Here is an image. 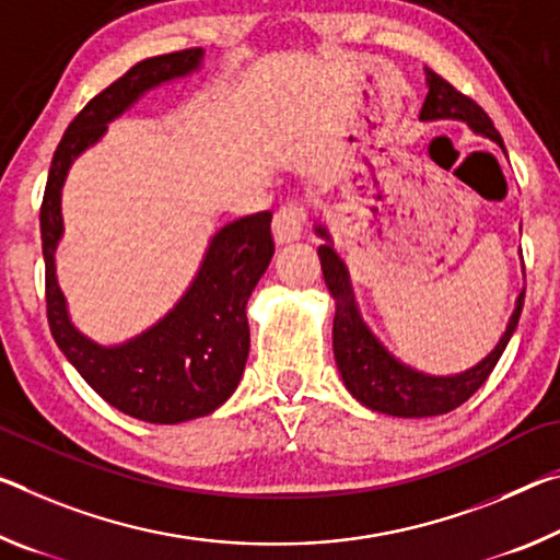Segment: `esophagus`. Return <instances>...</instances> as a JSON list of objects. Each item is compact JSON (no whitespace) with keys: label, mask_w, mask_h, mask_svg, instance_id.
<instances>
[{"label":"esophagus","mask_w":560,"mask_h":560,"mask_svg":"<svg viewBox=\"0 0 560 560\" xmlns=\"http://www.w3.org/2000/svg\"><path fill=\"white\" fill-rule=\"evenodd\" d=\"M304 221H306L304 207H299V203H287V207H281L277 211V217H273V224H271L273 242L281 244V246L291 244V242H299L301 232H304Z\"/></svg>","instance_id":"obj_1"}]
</instances>
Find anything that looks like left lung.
<instances>
[{
  "mask_svg": "<svg viewBox=\"0 0 560 560\" xmlns=\"http://www.w3.org/2000/svg\"><path fill=\"white\" fill-rule=\"evenodd\" d=\"M425 86H429V94H425L421 109V121H464L474 135L491 139L505 154L503 139L481 106L468 100V96L458 94L446 79H441L431 69H425ZM314 232L318 238H324V244L318 246V259H322L324 281L331 291L336 306L334 359L346 392L357 398L361 406L386 416H398V419H429V416L454 411L486 384V378L491 376L501 353L509 346L513 331H516L526 289H521V294L516 296V306H513V314L505 324L501 339L495 341L493 349L481 361L458 371V374H425V371L413 369L411 363L401 361L396 353L388 351L386 343L371 331L366 318L361 316L357 294H353L349 266L336 254L331 234H328L322 221H316Z\"/></svg>",
  "mask_w": 560,
  "mask_h": 560,
  "instance_id": "left-lung-1",
  "label": "left lung"
}]
</instances>
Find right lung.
I'll return each mask as SVG.
<instances>
[{
  "mask_svg": "<svg viewBox=\"0 0 560 560\" xmlns=\"http://www.w3.org/2000/svg\"><path fill=\"white\" fill-rule=\"evenodd\" d=\"M201 67L203 49L152 57L96 94L59 141L39 211L51 336L106 404L147 423L199 419L236 392L248 357L246 301L273 256L271 214L261 211L221 226L191 283L162 318L127 341L100 343L72 322L57 279V248L65 236L61 189L69 168L100 144L114 119L152 89L197 74Z\"/></svg>",
  "mask_w": 560,
  "mask_h": 560,
  "instance_id": "add662e5",
  "label": "right lung"
}]
</instances>
